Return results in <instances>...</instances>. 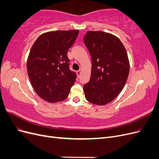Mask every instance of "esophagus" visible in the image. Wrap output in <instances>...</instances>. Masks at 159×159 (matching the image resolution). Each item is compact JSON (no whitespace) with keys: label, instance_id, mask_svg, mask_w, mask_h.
I'll list each match as a JSON object with an SVG mask.
<instances>
[{"label":"esophagus","instance_id":"1","mask_svg":"<svg viewBox=\"0 0 159 159\" xmlns=\"http://www.w3.org/2000/svg\"><path fill=\"white\" fill-rule=\"evenodd\" d=\"M81 74V70H78V71H77V74H78V77L80 76Z\"/></svg>","mask_w":159,"mask_h":159}]
</instances>
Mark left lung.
Wrapping results in <instances>:
<instances>
[{
	"label": "left lung",
	"instance_id": "left-lung-1",
	"mask_svg": "<svg viewBox=\"0 0 159 159\" xmlns=\"http://www.w3.org/2000/svg\"><path fill=\"white\" fill-rule=\"evenodd\" d=\"M84 41L91 56L89 81L84 86L89 102L104 105L123 89L129 73V60L119 38L103 31H88Z\"/></svg>",
	"mask_w": 159,
	"mask_h": 159
}]
</instances>
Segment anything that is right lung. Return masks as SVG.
Returning a JSON list of instances; mask_svg holds the SVG:
<instances>
[{
  "label": "right lung",
  "instance_id": "add662e5",
  "mask_svg": "<svg viewBox=\"0 0 159 159\" xmlns=\"http://www.w3.org/2000/svg\"><path fill=\"white\" fill-rule=\"evenodd\" d=\"M79 30L42 34L32 45L27 59V72L38 96L50 103L64 101L74 84L76 74L69 69L67 52Z\"/></svg>",
  "mask_w": 159,
  "mask_h": 159
}]
</instances>
